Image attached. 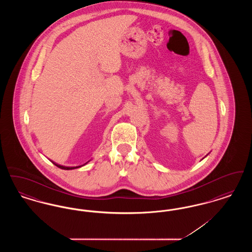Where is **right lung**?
Here are the masks:
<instances>
[{
    "mask_svg": "<svg viewBox=\"0 0 252 252\" xmlns=\"http://www.w3.org/2000/svg\"><path fill=\"white\" fill-rule=\"evenodd\" d=\"M56 166H58V167L60 168V169H64V170H72V169H75V168H79L81 167V166H83V165H81V166H76V167H66V166H63V165H60V164H58V163H56V162H54V161H52ZM87 163V162H86ZM85 163V164H86Z\"/></svg>",
    "mask_w": 252,
    "mask_h": 252,
    "instance_id": "1",
    "label": "right lung"
}]
</instances>
